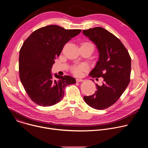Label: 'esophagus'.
I'll return each mask as SVG.
<instances>
[{"instance_id":"34e87169","label":"esophagus","mask_w":148,"mask_h":148,"mask_svg":"<svg viewBox=\"0 0 148 148\" xmlns=\"http://www.w3.org/2000/svg\"><path fill=\"white\" fill-rule=\"evenodd\" d=\"M84 81V79H79V78L76 79V81H77V82H82V81Z\"/></svg>"}]
</instances>
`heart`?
<instances>
[{"mask_svg": "<svg viewBox=\"0 0 148 148\" xmlns=\"http://www.w3.org/2000/svg\"><path fill=\"white\" fill-rule=\"evenodd\" d=\"M81 47H88L91 48L92 51L94 50V45L90 41H84L81 43ZM88 66L86 64H79L74 65L71 67V72L76 76H80L82 73L88 69Z\"/></svg>", "mask_w": 148, "mask_h": 148, "instance_id": "1", "label": "heart"}]
</instances>
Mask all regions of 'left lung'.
I'll use <instances>...</instances> for the list:
<instances>
[{"label":"left lung","instance_id":"8db88e82","mask_svg":"<svg viewBox=\"0 0 148 148\" xmlns=\"http://www.w3.org/2000/svg\"><path fill=\"white\" fill-rule=\"evenodd\" d=\"M82 33L96 45L99 51V60L89 75L103 78L101 86L96 84L95 93L84 96V99L94 109L105 110L114 104L128 87L131 58L120 40L105 29L96 27L84 30Z\"/></svg>","mask_w":148,"mask_h":148}]
</instances>
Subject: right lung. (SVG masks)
<instances>
[{
    "label": "right lung",
    "instance_id": "1",
    "mask_svg": "<svg viewBox=\"0 0 148 148\" xmlns=\"http://www.w3.org/2000/svg\"><path fill=\"white\" fill-rule=\"evenodd\" d=\"M81 32L49 25L35 30L25 41L19 53L20 79L37 105L49 107L58 103L64 97L65 87L75 83V79L69 75L55 74L57 79H54L51 70L63 47Z\"/></svg>",
    "mask_w": 148,
    "mask_h": 148
}]
</instances>
